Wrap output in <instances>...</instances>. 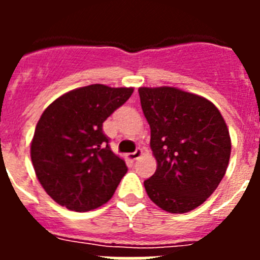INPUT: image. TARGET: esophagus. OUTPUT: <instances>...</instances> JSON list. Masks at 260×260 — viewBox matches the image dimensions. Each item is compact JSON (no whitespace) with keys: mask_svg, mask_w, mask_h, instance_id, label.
Segmentation results:
<instances>
[{"mask_svg":"<svg viewBox=\"0 0 260 260\" xmlns=\"http://www.w3.org/2000/svg\"><path fill=\"white\" fill-rule=\"evenodd\" d=\"M143 155V151L141 150V148H137V150H135V152H133V153H128V158H130V160H133V161H134V160H138V158L141 157V156Z\"/></svg>","mask_w":260,"mask_h":260,"instance_id":"obj_1","label":"esophagus"}]
</instances>
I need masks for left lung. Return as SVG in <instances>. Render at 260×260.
<instances>
[{"mask_svg": "<svg viewBox=\"0 0 260 260\" xmlns=\"http://www.w3.org/2000/svg\"><path fill=\"white\" fill-rule=\"evenodd\" d=\"M157 161L144 181L151 201L171 213L199 207L219 186L231 157V137L219 109L207 99L174 87H141Z\"/></svg>", "mask_w": 260, "mask_h": 260, "instance_id": "1", "label": "left lung"}]
</instances>
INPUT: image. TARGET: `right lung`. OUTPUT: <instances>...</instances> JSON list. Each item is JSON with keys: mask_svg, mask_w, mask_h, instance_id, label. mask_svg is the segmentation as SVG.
<instances>
[{"mask_svg": "<svg viewBox=\"0 0 260 260\" xmlns=\"http://www.w3.org/2000/svg\"><path fill=\"white\" fill-rule=\"evenodd\" d=\"M133 91L91 84L59 96L43 112L31 143V160L53 201L86 212L113 197L127 167L110 150L103 122Z\"/></svg>", "mask_w": 260, "mask_h": 260, "instance_id": "right-lung-1", "label": "right lung"}]
</instances>
